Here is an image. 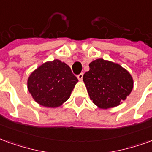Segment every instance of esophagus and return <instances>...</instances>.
Masks as SVG:
<instances>
[{
  "label": "esophagus",
  "mask_w": 152,
  "mask_h": 152,
  "mask_svg": "<svg viewBox=\"0 0 152 152\" xmlns=\"http://www.w3.org/2000/svg\"><path fill=\"white\" fill-rule=\"evenodd\" d=\"M77 78H78V80H79L80 81H81L82 79H83V73H80V74H79V75L77 76Z\"/></svg>",
  "instance_id": "esophagus-1"
}]
</instances>
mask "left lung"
Instances as JSON below:
<instances>
[{
    "label": "left lung",
    "instance_id": "obj_1",
    "mask_svg": "<svg viewBox=\"0 0 152 152\" xmlns=\"http://www.w3.org/2000/svg\"><path fill=\"white\" fill-rule=\"evenodd\" d=\"M83 80L93 104L103 110L122 104L134 87L133 77L126 68L103 59L91 62Z\"/></svg>",
    "mask_w": 152,
    "mask_h": 152
}]
</instances>
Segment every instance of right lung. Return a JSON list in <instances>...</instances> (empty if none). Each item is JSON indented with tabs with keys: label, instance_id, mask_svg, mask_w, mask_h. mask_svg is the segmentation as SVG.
I'll return each instance as SVG.
<instances>
[{
	"label": "right lung",
	"instance_id": "1",
	"mask_svg": "<svg viewBox=\"0 0 152 152\" xmlns=\"http://www.w3.org/2000/svg\"><path fill=\"white\" fill-rule=\"evenodd\" d=\"M77 82L68 65L54 59L45 62L30 73L27 88L39 104L57 108L68 100Z\"/></svg>",
	"mask_w": 152,
	"mask_h": 152
}]
</instances>
